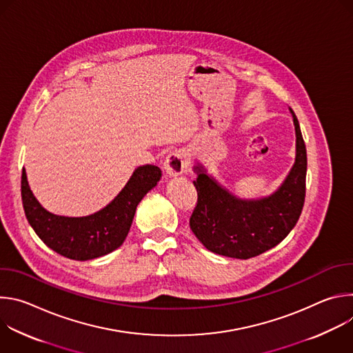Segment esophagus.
I'll use <instances>...</instances> for the list:
<instances>
[{
	"label": "esophagus",
	"instance_id": "obj_1",
	"mask_svg": "<svg viewBox=\"0 0 353 353\" xmlns=\"http://www.w3.org/2000/svg\"><path fill=\"white\" fill-rule=\"evenodd\" d=\"M184 154L181 150H173V152H170L163 161V170L169 177L180 176L184 170Z\"/></svg>",
	"mask_w": 353,
	"mask_h": 353
}]
</instances>
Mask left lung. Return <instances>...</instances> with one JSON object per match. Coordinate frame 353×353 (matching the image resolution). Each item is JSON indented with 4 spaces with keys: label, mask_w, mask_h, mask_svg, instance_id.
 <instances>
[{
    "label": "left lung",
    "mask_w": 353,
    "mask_h": 353,
    "mask_svg": "<svg viewBox=\"0 0 353 353\" xmlns=\"http://www.w3.org/2000/svg\"><path fill=\"white\" fill-rule=\"evenodd\" d=\"M296 134V157L282 184L261 198H240L218 183L196 162L194 185L198 204L190 228L205 248L219 256L247 260L279 244L294 228L303 210L307 154L299 121L289 108Z\"/></svg>",
    "instance_id": "left-lung-1"
}]
</instances>
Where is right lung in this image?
Wrapping results in <instances>:
<instances>
[{"label":"right lung","mask_w":353,"mask_h":353,"mask_svg":"<svg viewBox=\"0 0 353 353\" xmlns=\"http://www.w3.org/2000/svg\"><path fill=\"white\" fill-rule=\"evenodd\" d=\"M161 177L162 170L158 166H139L105 208L86 216H63L41 207L23 169L21 188L25 215L40 240L56 253L77 261L93 260L112 253L124 243L138 204Z\"/></svg>","instance_id":"1"}]
</instances>
